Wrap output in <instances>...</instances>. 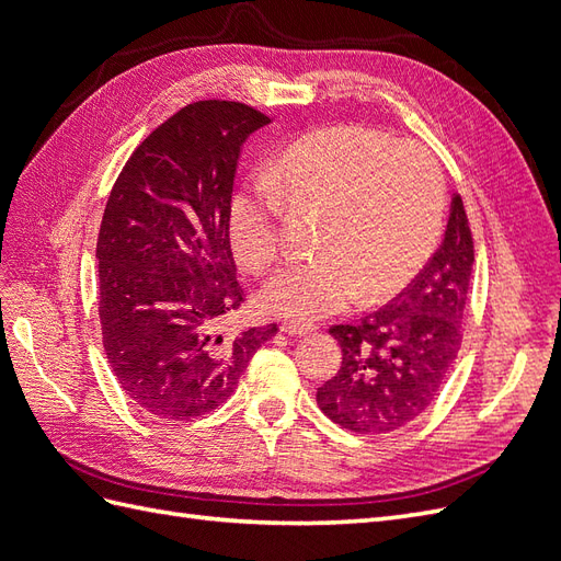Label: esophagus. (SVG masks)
<instances>
[{
	"label": "esophagus",
	"mask_w": 561,
	"mask_h": 561,
	"mask_svg": "<svg viewBox=\"0 0 561 561\" xmlns=\"http://www.w3.org/2000/svg\"><path fill=\"white\" fill-rule=\"evenodd\" d=\"M280 332H285V334H307V332H313V325H311V322H299V320H283Z\"/></svg>",
	"instance_id": "obj_1"
}]
</instances>
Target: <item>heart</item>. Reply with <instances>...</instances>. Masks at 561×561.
<instances>
[{"label": "heart", "mask_w": 561, "mask_h": 561, "mask_svg": "<svg viewBox=\"0 0 561 561\" xmlns=\"http://www.w3.org/2000/svg\"><path fill=\"white\" fill-rule=\"evenodd\" d=\"M445 171L431 149L379 128L339 124L301 135L229 203V239L254 276L280 260L285 208L320 213L318 248L266 285L264 309L318 318L358 297L398 295L433 254L445 215Z\"/></svg>", "instance_id": "obj_1"}]
</instances>
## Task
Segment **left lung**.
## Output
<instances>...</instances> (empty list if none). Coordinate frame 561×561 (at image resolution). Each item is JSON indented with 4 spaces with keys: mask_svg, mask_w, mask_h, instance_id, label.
Returning a JSON list of instances; mask_svg holds the SVG:
<instances>
[{
    "mask_svg": "<svg viewBox=\"0 0 561 561\" xmlns=\"http://www.w3.org/2000/svg\"><path fill=\"white\" fill-rule=\"evenodd\" d=\"M472 262V231L456 194L443 245L419 276L383 309L330 328L342 367L318 388L322 414L351 433L379 435L428 410L463 342Z\"/></svg>",
    "mask_w": 561,
    "mask_h": 561,
    "instance_id": "obj_1",
    "label": "left lung"
}]
</instances>
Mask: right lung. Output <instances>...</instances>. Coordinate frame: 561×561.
I'll return each instance as SVG.
<instances>
[{
  "label": "right lung",
  "mask_w": 561,
  "mask_h": 561,
  "mask_svg": "<svg viewBox=\"0 0 561 561\" xmlns=\"http://www.w3.org/2000/svg\"><path fill=\"white\" fill-rule=\"evenodd\" d=\"M271 118L198 100L151 130L118 173L95 257L110 367L142 412L190 421L217 410L276 322L222 334L245 301L229 243L243 142Z\"/></svg>",
  "instance_id": "obj_1"
}]
</instances>
